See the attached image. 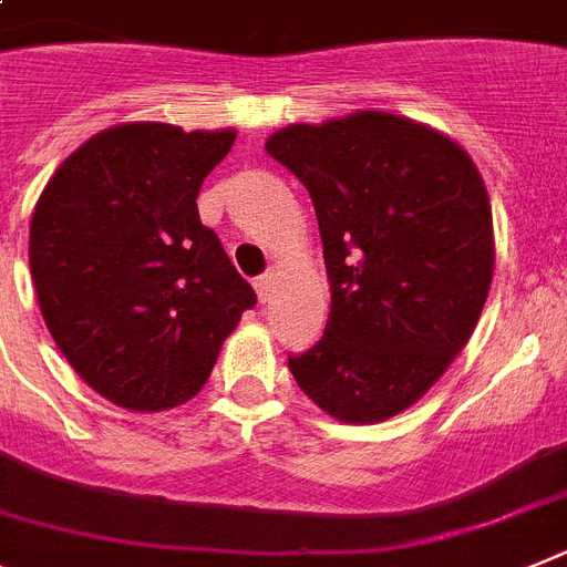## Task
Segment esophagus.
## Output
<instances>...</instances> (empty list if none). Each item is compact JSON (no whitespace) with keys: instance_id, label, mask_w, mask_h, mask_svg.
<instances>
[{"instance_id":"34e87169","label":"esophagus","mask_w":567,"mask_h":567,"mask_svg":"<svg viewBox=\"0 0 567 567\" xmlns=\"http://www.w3.org/2000/svg\"><path fill=\"white\" fill-rule=\"evenodd\" d=\"M274 285H277V274H274V270L262 274V277L254 282L256 293H259V299H262V302H268V299H270V293H274Z\"/></svg>"}]
</instances>
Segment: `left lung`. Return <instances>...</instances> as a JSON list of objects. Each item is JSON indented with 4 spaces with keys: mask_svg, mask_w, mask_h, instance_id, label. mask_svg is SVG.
Returning <instances> with one entry per match:
<instances>
[{
    "mask_svg": "<svg viewBox=\"0 0 567 567\" xmlns=\"http://www.w3.org/2000/svg\"><path fill=\"white\" fill-rule=\"evenodd\" d=\"M311 194L331 317L288 368L339 422L391 420L474 333L494 277V219L474 159L382 111L288 125L265 142Z\"/></svg>",
    "mask_w": 567,
    "mask_h": 567,
    "instance_id": "1",
    "label": "left lung"
}]
</instances>
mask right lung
Instances as JSON below:
<instances>
[{
  "mask_svg": "<svg viewBox=\"0 0 567 567\" xmlns=\"http://www.w3.org/2000/svg\"><path fill=\"white\" fill-rule=\"evenodd\" d=\"M234 131L107 127L76 147L31 219V277L73 371L127 411L182 405L208 382L256 293L196 208Z\"/></svg>",
  "mask_w": 567,
  "mask_h": 567,
  "instance_id": "obj_1",
  "label": "right lung"
}]
</instances>
